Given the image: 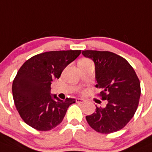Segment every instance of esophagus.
<instances>
[{"mask_svg": "<svg viewBox=\"0 0 152 152\" xmlns=\"http://www.w3.org/2000/svg\"><path fill=\"white\" fill-rule=\"evenodd\" d=\"M85 102H86V101H85L84 99H76V102H77V103H79V104H83Z\"/></svg>", "mask_w": 152, "mask_h": 152, "instance_id": "obj_1", "label": "esophagus"}]
</instances>
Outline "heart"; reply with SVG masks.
<instances>
[{
	"label": "heart",
	"mask_w": 152,
	"mask_h": 152,
	"mask_svg": "<svg viewBox=\"0 0 152 152\" xmlns=\"http://www.w3.org/2000/svg\"><path fill=\"white\" fill-rule=\"evenodd\" d=\"M87 61H90V60H87V59H83V60H80V63H81V62H87Z\"/></svg>",
	"instance_id": "heart-1"
}]
</instances>
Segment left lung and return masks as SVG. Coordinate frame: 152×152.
Masks as SVG:
<instances>
[{
  "label": "left lung",
  "instance_id": "left-lung-1",
  "mask_svg": "<svg viewBox=\"0 0 152 152\" xmlns=\"http://www.w3.org/2000/svg\"><path fill=\"white\" fill-rule=\"evenodd\" d=\"M84 57L95 63L97 88L107 100L105 107H96L95 112L86 115L89 126L101 134L122 129L137 111L141 94L140 83L135 71L123 57L110 51L83 50Z\"/></svg>",
  "mask_w": 152,
  "mask_h": 152
}]
</instances>
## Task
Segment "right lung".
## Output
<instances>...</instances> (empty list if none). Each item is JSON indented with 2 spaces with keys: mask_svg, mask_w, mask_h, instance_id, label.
Listing matches in <instances>:
<instances>
[{
  "mask_svg": "<svg viewBox=\"0 0 152 152\" xmlns=\"http://www.w3.org/2000/svg\"><path fill=\"white\" fill-rule=\"evenodd\" d=\"M80 53V50L45 52L32 57L20 68L12 83V95L20 116L29 126L46 131L61 123L75 100L63 101L51 95L50 85Z\"/></svg>",
  "mask_w": 152,
  "mask_h": 152,
  "instance_id": "obj_1",
  "label": "right lung"
}]
</instances>
